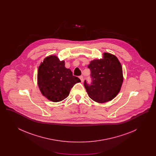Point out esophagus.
Instances as JSON below:
<instances>
[{
	"mask_svg": "<svg viewBox=\"0 0 156 156\" xmlns=\"http://www.w3.org/2000/svg\"><path fill=\"white\" fill-rule=\"evenodd\" d=\"M80 79L81 80V81L82 82L83 81V76L82 75H81V76H80Z\"/></svg>",
	"mask_w": 156,
	"mask_h": 156,
	"instance_id": "obj_1",
	"label": "esophagus"
}]
</instances>
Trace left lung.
I'll list each match as a JSON object with an SVG mask.
<instances>
[{"mask_svg":"<svg viewBox=\"0 0 156 156\" xmlns=\"http://www.w3.org/2000/svg\"><path fill=\"white\" fill-rule=\"evenodd\" d=\"M91 83L86 80L84 87L89 97L94 101L105 103L112 100L119 93L123 82L122 66L118 58L109 53H104L103 59L90 61Z\"/></svg>","mask_w":156,"mask_h":156,"instance_id":"left-lung-1","label":"left lung"}]
</instances>
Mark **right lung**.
<instances>
[{"label":"right lung","instance_id":"1","mask_svg":"<svg viewBox=\"0 0 156 156\" xmlns=\"http://www.w3.org/2000/svg\"><path fill=\"white\" fill-rule=\"evenodd\" d=\"M64 61L55 55L45 58L38 67V85L42 94L52 102L66 99L76 83L81 82L65 67Z\"/></svg>","mask_w":156,"mask_h":156}]
</instances>
